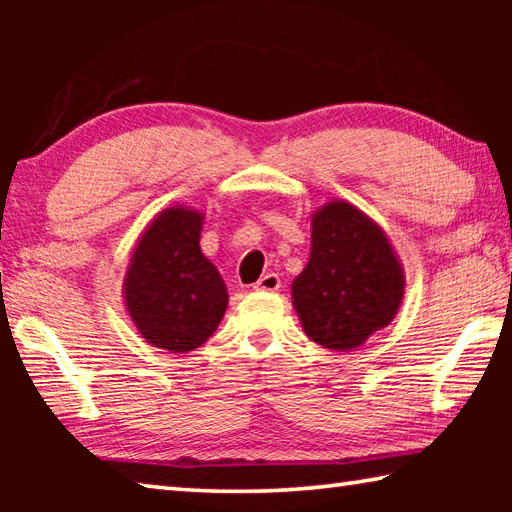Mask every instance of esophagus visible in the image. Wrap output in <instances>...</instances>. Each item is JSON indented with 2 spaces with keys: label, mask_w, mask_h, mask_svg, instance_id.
<instances>
[{
  "label": "esophagus",
  "mask_w": 512,
  "mask_h": 512,
  "mask_svg": "<svg viewBox=\"0 0 512 512\" xmlns=\"http://www.w3.org/2000/svg\"><path fill=\"white\" fill-rule=\"evenodd\" d=\"M280 277H277L275 273H266V275H262L259 277V280L253 284V289L255 291H268V293H273V291H277L280 289Z\"/></svg>",
  "instance_id": "34e87169"
}]
</instances>
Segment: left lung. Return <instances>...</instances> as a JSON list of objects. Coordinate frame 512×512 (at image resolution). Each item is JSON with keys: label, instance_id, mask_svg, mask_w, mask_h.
<instances>
[{"label": "left lung", "instance_id": "left-lung-1", "mask_svg": "<svg viewBox=\"0 0 512 512\" xmlns=\"http://www.w3.org/2000/svg\"><path fill=\"white\" fill-rule=\"evenodd\" d=\"M406 277L377 221L341 198L311 214L309 262L291 284L293 309L311 341L350 352L391 325Z\"/></svg>", "mask_w": 512, "mask_h": 512}]
</instances>
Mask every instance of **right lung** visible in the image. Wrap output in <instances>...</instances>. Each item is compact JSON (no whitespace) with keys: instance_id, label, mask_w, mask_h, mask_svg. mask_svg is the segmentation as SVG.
I'll use <instances>...</instances> for the list:
<instances>
[{"instance_id":"1","label":"right lung","mask_w":512,"mask_h":512,"mask_svg":"<svg viewBox=\"0 0 512 512\" xmlns=\"http://www.w3.org/2000/svg\"><path fill=\"white\" fill-rule=\"evenodd\" d=\"M203 221L192 207H167L146 225L128 259L124 305L153 348L196 350L228 309L223 277L201 250Z\"/></svg>"}]
</instances>
